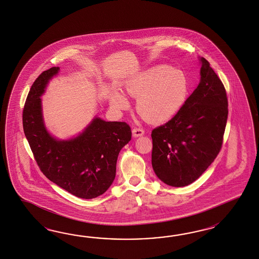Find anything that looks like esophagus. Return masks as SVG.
Wrapping results in <instances>:
<instances>
[{
    "label": "esophagus",
    "mask_w": 259,
    "mask_h": 259,
    "mask_svg": "<svg viewBox=\"0 0 259 259\" xmlns=\"http://www.w3.org/2000/svg\"><path fill=\"white\" fill-rule=\"evenodd\" d=\"M144 130L143 128H140V127H134L133 130V135L134 137H139V136H142V135H144Z\"/></svg>",
    "instance_id": "34e87169"
}]
</instances>
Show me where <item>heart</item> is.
Returning a JSON list of instances; mask_svg holds the SVG:
<instances>
[{"label":"heart","mask_w":259,"mask_h":259,"mask_svg":"<svg viewBox=\"0 0 259 259\" xmlns=\"http://www.w3.org/2000/svg\"><path fill=\"white\" fill-rule=\"evenodd\" d=\"M126 92L137 98L136 110L145 120L161 124L173 118L184 107L189 82L181 70L165 65L152 67L126 83ZM111 103L122 110L127 107L125 96L113 94Z\"/></svg>","instance_id":"obj_1"}]
</instances>
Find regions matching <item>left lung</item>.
Wrapping results in <instances>:
<instances>
[{"mask_svg":"<svg viewBox=\"0 0 259 259\" xmlns=\"http://www.w3.org/2000/svg\"><path fill=\"white\" fill-rule=\"evenodd\" d=\"M200 81L182 110L151 133V163L157 177L170 186L190 185L220 153L228 117L222 80L204 58Z\"/></svg>","mask_w":259,"mask_h":259,"instance_id":"1","label":"left lung"}]
</instances>
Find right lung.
<instances>
[{"label":"right lung","mask_w":259,"mask_h":259,"mask_svg":"<svg viewBox=\"0 0 259 259\" xmlns=\"http://www.w3.org/2000/svg\"><path fill=\"white\" fill-rule=\"evenodd\" d=\"M59 70L42 72L31 86L22 111L23 132L46 178L75 197L94 199L112 184L119 152L132 139V130L126 122L96 117L75 138L55 139L45 128L39 97Z\"/></svg>","instance_id":"right-lung-1"}]
</instances>
